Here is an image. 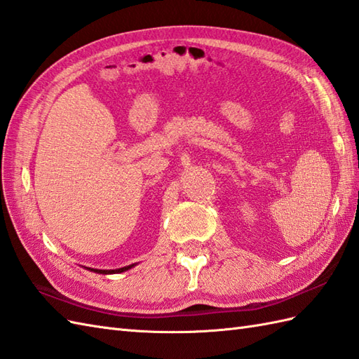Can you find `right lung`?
Returning <instances> with one entry per match:
<instances>
[{
	"label": "right lung",
	"mask_w": 359,
	"mask_h": 359,
	"mask_svg": "<svg viewBox=\"0 0 359 359\" xmlns=\"http://www.w3.org/2000/svg\"><path fill=\"white\" fill-rule=\"evenodd\" d=\"M133 266H135V264L123 266V268H117V269H95V268H86V269H90L93 273H97V274H118V273H125V271L130 269Z\"/></svg>",
	"instance_id": "right-lung-1"
}]
</instances>
